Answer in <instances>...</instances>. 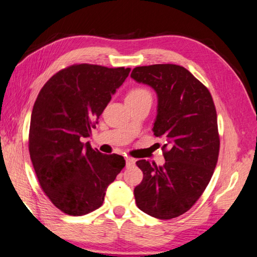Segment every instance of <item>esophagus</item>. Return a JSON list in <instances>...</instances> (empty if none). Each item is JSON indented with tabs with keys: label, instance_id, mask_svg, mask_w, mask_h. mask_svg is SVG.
<instances>
[{
	"label": "esophagus",
	"instance_id": "obj_1",
	"mask_svg": "<svg viewBox=\"0 0 257 257\" xmlns=\"http://www.w3.org/2000/svg\"><path fill=\"white\" fill-rule=\"evenodd\" d=\"M134 164H136V160H134L133 158H125V165L126 167H132V166H134Z\"/></svg>",
	"mask_w": 257,
	"mask_h": 257
}]
</instances>
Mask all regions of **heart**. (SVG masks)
I'll list each match as a JSON object with an SVG mask.
<instances>
[{"instance_id": "1", "label": "heart", "mask_w": 257, "mask_h": 257, "mask_svg": "<svg viewBox=\"0 0 257 257\" xmlns=\"http://www.w3.org/2000/svg\"><path fill=\"white\" fill-rule=\"evenodd\" d=\"M146 98L151 99L150 92L146 89L136 88L128 92L127 97H126V100H141V99H146Z\"/></svg>"}]
</instances>
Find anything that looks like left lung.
<instances>
[{
    "instance_id": "left-lung-1",
    "label": "left lung",
    "mask_w": 257,
    "mask_h": 257,
    "mask_svg": "<svg viewBox=\"0 0 257 257\" xmlns=\"http://www.w3.org/2000/svg\"><path fill=\"white\" fill-rule=\"evenodd\" d=\"M131 78L151 87L158 106L154 134L163 138L166 163L137 161L143 179L134 188L138 208L168 220L190 210L212 177L220 140L212 96L185 67L155 64L133 69Z\"/></svg>"
}]
</instances>
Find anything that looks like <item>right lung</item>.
<instances>
[{
	"label": "right lung",
	"instance_id": "right-lung-1",
	"mask_svg": "<svg viewBox=\"0 0 257 257\" xmlns=\"http://www.w3.org/2000/svg\"><path fill=\"white\" fill-rule=\"evenodd\" d=\"M131 69L78 64L57 72L40 90L31 112L29 152L45 194L62 212L83 215L100 208L107 187L124 168L82 140L91 136L111 96Z\"/></svg>",
	"mask_w": 257,
	"mask_h": 257
}]
</instances>
